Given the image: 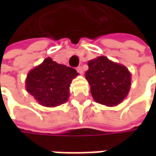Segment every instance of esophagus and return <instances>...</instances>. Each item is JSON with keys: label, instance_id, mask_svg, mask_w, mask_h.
I'll list each match as a JSON object with an SVG mask.
<instances>
[{"label": "esophagus", "instance_id": "34e87169", "mask_svg": "<svg viewBox=\"0 0 156 156\" xmlns=\"http://www.w3.org/2000/svg\"><path fill=\"white\" fill-rule=\"evenodd\" d=\"M77 71H78L79 74H83V69H82V67H78L77 68Z\"/></svg>", "mask_w": 156, "mask_h": 156}]
</instances>
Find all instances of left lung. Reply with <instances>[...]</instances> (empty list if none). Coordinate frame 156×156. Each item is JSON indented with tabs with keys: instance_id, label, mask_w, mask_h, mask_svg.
Masks as SVG:
<instances>
[{
	"instance_id": "8db88e82",
	"label": "left lung",
	"mask_w": 156,
	"mask_h": 156,
	"mask_svg": "<svg viewBox=\"0 0 156 156\" xmlns=\"http://www.w3.org/2000/svg\"><path fill=\"white\" fill-rule=\"evenodd\" d=\"M86 78L95 101L105 106L118 105L130 90L131 74L128 69L104 56L88 61Z\"/></svg>"
}]
</instances>
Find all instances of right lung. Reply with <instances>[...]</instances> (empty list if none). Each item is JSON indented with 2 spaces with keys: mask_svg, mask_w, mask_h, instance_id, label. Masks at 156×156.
Wrapping results in <instances>:
<instances>
[{
  "mask_svg": "<svg viewBox=\"0 0 156 156\" xmlns=\"http://www.w3.org/2000/svg\"><path fill=\"white\" fill-rule=\"evenodd\" d=\"M77 75L74 69L47 58L42 64L30 71L26 88L41 105L56 107L68 100L69 85Z\"/></svg>",
  "mask_w": 156,
  "mask_h": 156,
  "instance_id": "obj_1",
  "label": "right lung"
}]
</instances>
